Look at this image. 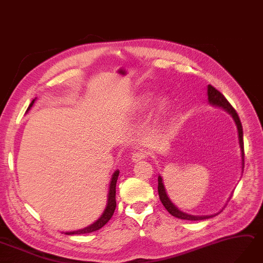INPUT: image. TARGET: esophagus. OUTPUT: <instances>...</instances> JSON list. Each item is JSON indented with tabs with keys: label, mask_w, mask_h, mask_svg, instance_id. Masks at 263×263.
<instances>
[{
	"label": "esophagus",
	"mask_w": 263,
	"mask_h": 263,
	"mask_svg": "<svg viewBox=\"0 0 263 263\" xmlns=\"http://www.w3.org/2000/svg\"><path fill=\"white\" fill-rule=\"evenodd\" d=\"M145 157H146L145 152L138 151V152H135V153L132 155V160H133L134 162H138V161H140V160L145 159Z\"/></svg>",
	"instance_id": "1"
}]
</instances>
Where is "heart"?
I'll return each instance as SVG.
<instances>
[{
    "label": "heart",
    "mask_w": 263,
    "mask_h": 263,
    "mask_svg": "<svg viewBox=\"0 0 263 263\" xmlns=\"http://www.w3.org/2000/svg\"><path fill=\"white\" fill-rule=\"evenodd\" d=\"M154 96H155V94L152 90H148V91H145V93H143V94H140L136 98V102H135V104H136V107L139 110L147 109L149 106L152 105V103L154 101ZM169 107H170L169 98L166 96L160 97L158 99L157 104H156V107H155L156 120H160L161 118H164L169 110Z\"/></svg>",
    "instance_id": "obj_1"
}]
</instances>
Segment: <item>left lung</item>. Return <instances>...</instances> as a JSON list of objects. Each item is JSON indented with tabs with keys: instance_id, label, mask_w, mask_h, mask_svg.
Returning a JSON list of instances; mask_svg holds the SVG:
<instances>
[{
	"instance_id": "1",
	"label": "left lung",
	"mask_w": 263,
	"mask_h": 263,
	"mask_svg": "<svg viewBox=\"0 0 263 263\" xmlns=\"http://www.w3.org/2000/svg\"><path fill=\"white\" fill-rule=\"evenodd\" d=\"M207 95H208V103L210 105L216 106V107H219V108H222L227 112H229L230 116L233 118V120H235V124L237 126V132H238V140H239L240 152H241V169H242V172H243V166H245V159H243V157H245V152H243V130H242V125H241L240 118H239V116L237 114V111L230 105V103L227 101L226 97L221 93H220L219 90H217L214 86H211V85H208ZM158 195H159L161 203L164 204V207L167 209V211L169 212V214L173 215L176 218L183 219V220H195V221H197V220L209 219V218H212V217L219 215L220 212H221L223 210V208H224L223 207L219 212H217V214L210 215V216H195V215L186 214V212H183L180 209L177 208L176 205L172 202V200L169 199V197H168V195L166 193V189H165V186H164V181H162V177L161 176H158ZM230 197H229L228 201L230 200Z\"/></svg>"
}]
</instances>
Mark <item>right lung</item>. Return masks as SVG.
Here are the masks:
<instances>
[{
  "instance_id": "add662e5",
  "label": "right lung",
  "mask_w": 263,
  "mask_h": 263,
  "mask_svg": "<svg viewBox=\"0 0 263 263\" xmlns=\"http://www.w3.org/2000/svg\"><path fill=\"white\" fill-rule=\"evenodd\" d=\"M36 101V98L33 99L32 103L28 106V108L26 111L30 110L33 105ZM119 176V170H116L114 172L111 176V179L109 182V189H108V195H107V203H106L105 210L103 211V214L101 215L96 221H94L91 224L85 227L83 229L80 230H75V231H69V232H65V235H84V233H89V232H94L96 230H99L104 227L106 223L109 221V219L111 218V216L114 215V211L116 208V182L118 179Z\"/></svg>"
}]
</instances>
